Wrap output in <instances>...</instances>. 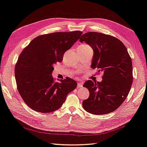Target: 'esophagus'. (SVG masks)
<instances>
[{
	"label": "esophagus",
	"mask_w": 147,
	"mask_h": 147,
	"mask_svg": "<svg viewBox=\"0 0 147 147\" xmlns=\"http://www.w3.org/2000/svg\"><path fill=\"white\" fill-rule=\"evenodd\" d=\"M83 87V83L82 82H80L78 83L77 85V88H81Z\"/></svg>",
	"instance_id": "esophagus-1"
}]
</instances>
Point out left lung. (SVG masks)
<instances>
[{
  "mask_svg": "<svg viewBox=\"0 0 147 147\" xmlns=\"http://www.w3.org/2000/svg\"><path fill=\"white\" fill-rule=\"evenodd\" d=\"M94 50L91 67L102 72L101 82L84 83L90 96L83 101L88 113L104 115L114 111L127 97L133 84V64L127 48L119 39L108 34L89 32L80 37Z\"/></svg>",
  "mask_w": 147,
  "mask_h": 147,
  "instance_id": "left-lung-1",
  "label": "left lung"
}]
</instances>
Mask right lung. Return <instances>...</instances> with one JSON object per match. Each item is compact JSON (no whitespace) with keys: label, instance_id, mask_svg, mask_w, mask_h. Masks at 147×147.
<instances>
[{"label":"right lung","instance_id":"right-lung-1","mask_svg":"<svg viewBox=\"0 0 147 147\" xmlns=\"http://www.w3.org/2000/svg\"><path fill=\"white\" fill-rule=\"evenodd\" d=\"M82 32H57L36 37L18 57L14 68L17 90L33 110L43 113L58 110L67 94L76 88L70 78L56 82L53 65L62 61L64 54L80 38Z\"/></svg>","mask_w":147,"mask_h":147}]
</instances>
